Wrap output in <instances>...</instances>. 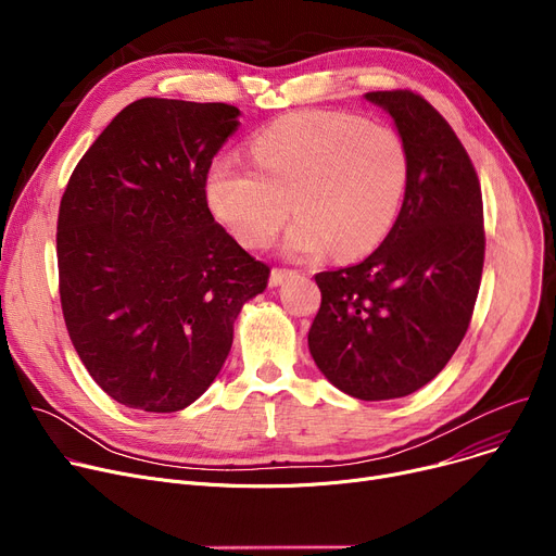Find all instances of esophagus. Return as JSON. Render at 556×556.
Here are the masks:
<instances>
[{"label":"esophagus","instance_id":"esophagus-1","mask_svg":"<svg viewBox=\"0 0 556 556\" xmlns=\"http://www.w3.org/2000/svg\"><path fill=\"white\" fill-rule=\"evenodd\" d=\"M291 274H293L291 269H280V267H276V269H271V274H269V285H271V287H278V285H282Z\"/></svg>","mask_w":556,"mask_h":556}]
</instances>
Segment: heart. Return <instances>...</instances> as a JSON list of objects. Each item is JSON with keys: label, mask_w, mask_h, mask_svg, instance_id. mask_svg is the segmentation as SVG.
<instances>
[{"label": "heart", "mask_w": 556, "mask_h": 556, "mask_svg": "<svg viewBox=\"0 0 556 556\" xmlns=\"http://www.w3.org/2000/svg\"><path fill=\"white\" fill-rule=\"evenodd\" d=\"M253 166L215 159L204 194L211 213L240 244L274 242L291 211V255L356 257L393 228L410 181V152L400 129L345 112L282 116L251 141Z\"/></svg>", "instance_id": "heart-1"}]
</instances>
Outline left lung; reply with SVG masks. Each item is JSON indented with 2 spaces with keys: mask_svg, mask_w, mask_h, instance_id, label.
I'll return each instance as SVG.
<instances>
[{
  "mask_svg": "<svg viewBox=\"0 0 556 556\" xmlns=\"http://www.w3.org/2000/svg\"><path fill=\"white\" fill-rule=\"evenodd\" d=\"M408 143L410 181L390 233L364 263L316 274L309 352L343 393L406 397L465 339L484 265L482 192L446 118L410 89L368 91Z\"/></svg>",
  "mask_w": 556,
  "mask_h": 556,
  "instance_id": "1",
  "label": "left lung"
}]
</instances>
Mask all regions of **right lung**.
Returning <instances> with one entry per match:
<instances>
[{
	"label": "right lung",
	"mask_w": 556,
	"mask_h": 556,
	"mask_svg": "<svg viewBox=\"0 0 556 556\" xmlns=\"http://www.w3.org/2000/svg\"><path fill=\"white\" fill-rule=\"evenodd\" d=\"M238 116L226 103H129L60 200L64 325L91 379L127 408L175 413L198 400L242 305L267 287L269 267L224 231L204 194Z\"/></svg>",
	"instance_id": "add662e5"
}]
</instances>
